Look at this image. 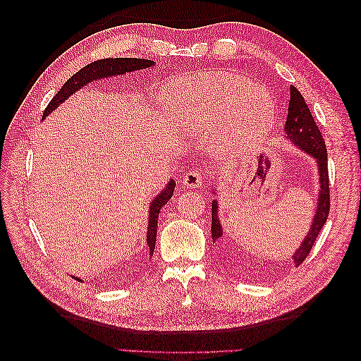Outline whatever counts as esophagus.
<instances>
[{
  "label": "esophagus",
  "instance_id": "obj_1",
  "mask_svg": "<svg viewBox=\"0 0 361 361\" xmlns=\"http://www.w3.org/2000/svg\"><path fill=\"white\" fill-rule=\"evenodd\" d=\"M202 182H203V176L197 170H190L182 179V185L187 188H199Z\"/></svg>",
  "mask_w": 361,
  "mask_h": 361
}]
</instances>
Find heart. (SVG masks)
<instances>
[{
  "instance_id": "heart-1",
  "label": "heart",
  "mask_w": 361,
  "mask_h": 361,
  "mask_svg": "<svg viewBox=\"0 0 361 361\" xmlns=\"http://www.w3.org/2000/svg\"><path fill=\"white\" fill-rule=\"evenodd\" d=\"M164 110L173 128L188 133L211 126L224 115V145L255 143L274 125L277 105L267 89L231 72H202L171 85Z\"/></svg>"
}]
</instances>
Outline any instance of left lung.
<instances>
[{
  "mask_svg": "<svg viewBox=\"0 0 361 361\" xmlns=\"http://www.w3.org/2000/svg\"><path fill=\"white\" fill-rule=\"evenodd\" d=\"M285 134H286V140L292 141L293 146L300 147L304 154H307L316 159V164H318V171H319V194H318V202H316V212L313 216V221L309 228V233L305 235L304 241L292 256L295 267H298L305 260V257L309 256L316 238H318L324 224L326 223V218H329L330 179H329V161H326L325 141L321 135V130L318 129V125H316V122L313 120V116L309 110L307 104H305L302 94L297 90V87L293 85H290V101L288 106ZM211 232H212L214 241L221 239L223 227L220 220H218L216 200L212 202Z\"/></svg>",
  "mask_w": 361,
  "mask_h": 361,
  "instance_id": "1",
  "label": "left lung"
}]
</instances>
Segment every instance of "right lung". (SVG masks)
<instances>
[{"instance_id":"obj_1","label":"right lung","mask_w":361,"mask_h":361,"mask_svg":"<svg viewBox=\"0 0 361 361\" xmlns=\"http://www.w3.org/2000/svg\"><path fill=\"white\" fill-rule=\"evenodd\" d=\"M155 61L146 60V59H102L87 64L85 68L80 69L75 75L64 82V85L60 89V92L52 97L51 102L43 111V118L49 116L56 108L72 96L75 92H78L81 87L87 85L92 81H99L102 78H111L116 75H125L128 72L134 71H143L147 68H152ZM174 182L170 179V182L164 187V190L157 195V197L150 202L149 207V224H147V247H149V256L152 257L155 250V241H157V232H158V215L161 212V207L166 204L173 195L174 191ZM80 280V279H76Z\"/></svg>"}]
</instances>
